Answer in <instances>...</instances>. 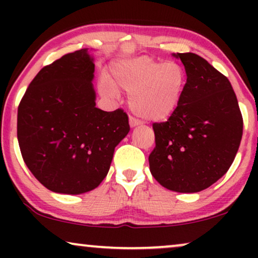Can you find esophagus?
Instances as JSON below:
<instances>
[{
	"mask_svg": "<svg viewBox=\"0 0 258 258\" xmlns=\"http://www.w3.org/2000/svg\"><path fill=\"white\" fill-rule=\"evenodd\" d=\"M129 123H130V126H132V128H136V126H139L141 124V121L135 117H130Z\"/></svg>",
	"mask_w": 258,
	"mask_h": 258,
	"instance_id": "1",
	"label": "esophagus"
}]
</instances>
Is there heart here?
Segmentation results:
<instances>
[{"label":"heart","instance_id":"heart-1","mask_svg":"<svg viewBox=\"0 0 258 258\" xmlns=\"http://www.w3.org/2000/svg\"><path fill=\"white\" fill-rule=\"evenodd\" d=\"M185 83V72L177 63L136 57L116 62L101 89L109 96L117 95V90L125 91L130 94V108L139 117L161 122L178 107Z\"/></svg>","mask_w":258,"mask_h":258}]
</instances>
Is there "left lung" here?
Instances as JSON below:
<instances>
[{
	"instance_id": "obj_1",
	"label": "left lung",
	"mask_w": 258,
	"mask_h": 258,
	"mask_svg": "<svg viewBox=\"0 0 258 258\" xmlns=\"http://www.w3.org/2000/svg\"><path fill=\"white\" fill-rule=\"evenodd\" d=\"M184 66L181 102L167 122L154 123L151 175L176 192H199L218 181L237 154L243 118L230 82L201 56L172 54Z\"/></svg>"
}]
</instances>
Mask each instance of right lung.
<instances>
[{
    "instance_id": "right-lung-1",
    "label": "right lung",
    "mask_w": 258,
    "mask_h": 258,
    "mask_svg": "<svg viewBox=\"0 0 258 258\" xmlns=\"http://www.w3.org/2000/svg\"><path fill=\"white\" fill-rule=\"evenodd\" d=\"M94 57L70 52L42 68L20 102L17 140L24 163L54 192L80 195L97 188L115 147L128 135L122 109L96 108Z\"/></svg>"
}]
</instances>
